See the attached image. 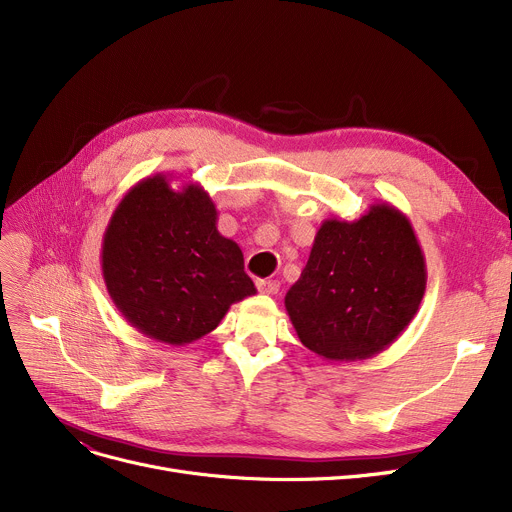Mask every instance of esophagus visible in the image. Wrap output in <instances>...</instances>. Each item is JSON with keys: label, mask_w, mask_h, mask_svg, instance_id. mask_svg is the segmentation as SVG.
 I'll return each mask as SVG.
<instances>
[{"label": "esophagus", "mask_w": 512, "mask_h": 512, "mask_svg": "<svg viewBox=\"0 0 512 512\" xmlns=\"http://www.w3.org/2000/svg\"><path fill=\"white\" fill-rule=\"evenodd\" d=\"M257 290L261 294H276L280 290V282H276V280H257Z\"/></svg>", "instance_id": "1"}]
</instances>
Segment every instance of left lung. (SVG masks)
Returning <instances> with one entry per match:
<instances>
[{"instance_id":"1","label":"left lung","mask_w":512,"mask_h":512,"mask_svg":"<svg viewBox=\"0 0 512 512\" xmlns=\"http://www.w3.org/2000/svg\"><path fill=\"white\" fill-rule=\"evenodd\" d=\"M427 270L409 218L373 203L359 220L319 226L286 311L301 342L326 361L371 359L407 330L425 294Z\"/></svg>"}]
</instances>
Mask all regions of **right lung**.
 <instances>
[{
    "label": "right lung",
    "instance_id": "add662e5",
    "mask_svg": "<svg viewBox=\"0 0 512 512\" xmlns=\"http://www.w3.org/2000/svg\"><path fill=\"white\" fill-rule=\"evenodd\" d=\"M215 224L218 209L201 184L176 191L155 174L122 197L103 234L101 272L132 328L164 344H191L257 292L240 247Z\"/></svg>",
    "mask_w": 512,
    "mask_h": 512
}]
</instances>
